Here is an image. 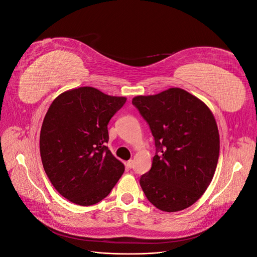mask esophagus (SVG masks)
Listing matches in <instances>:
<instances>
[{
  "label": "esophagus",
  "instance_id": "esophagus-1",
  "mask_svg": "<svg viewBox=\"0 0 257 257\" xmlns=\"http://www.w3.org/2000/svg\"><path fill=\"white\" fill-rule=\"evenodd\" d=\"M133 164H134V162H133V160H130V161H127V162H126V167L131 169L132 167H133Z\"/></svg>",
  "mask_w": 257,
  "mask_h": 257
}]
</instances>
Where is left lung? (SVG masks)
Wrapping results in <instances>:
<instances>
[{
    "mask_svg": "<svg viewBox=\"0 0 257 257\" xmlns=\"http://www.w3.org/2000/svg\"><path fill=\"white\" fill-rule=\"evenodd\" d=\"M132 103L155 143L152 167L139 180L146 197L166 212L192 206L211 182L219 160L220 136L211 110L180 88L135 96Z\"/></svg>",
    "mask_w": 257,
    "mask_h": 257,
    "instance_id": "obj_1",
    "label": "left lung"
}]
</instances>
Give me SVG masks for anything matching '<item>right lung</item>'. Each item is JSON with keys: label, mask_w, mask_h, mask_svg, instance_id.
I'll use <instances>...</instances> for the list:
<instances>
[{"label": "right lung", "mask_w": 257, "mask_h": 257, "mask_svg": "<svg viewBox=\"0 0 257 257\" xmlns=\"http://www.w3.org/2000/svg\"><path fill=\"white\" fill-rule=\"evenodd\" d=\"M125 102L81 87L63 92L50 105L41 130V158L54 189L72 203L97 204L123 175L124 165L106 144L108 123Z\"/></svg>", "instance_id": "obj_1"}]
</instances>
